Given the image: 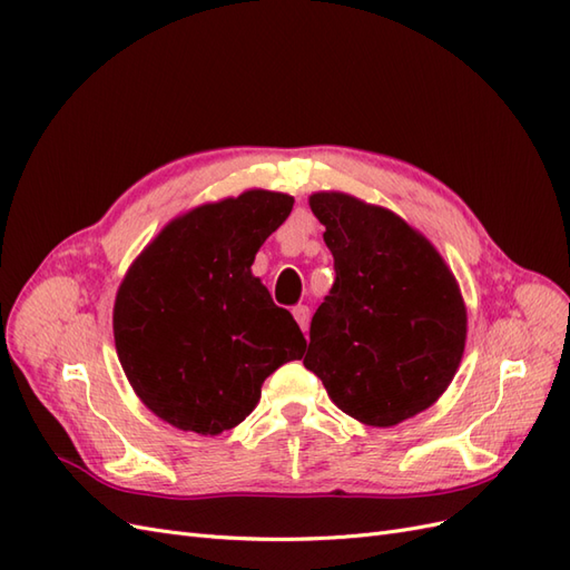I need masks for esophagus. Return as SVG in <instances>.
I'll return each instance as SVG.
<instances>
[{
    "mask_svg": "<svg viewBox=\"0 0 570 570\" xmlns=\"http://www.w3.org/2000/svg\"><path fill=\"white\" fill-rule=\"evenodd\" d=\"M292 316H295V321L299 323V327H302V331L306 333V327H308V316H312V312H308V306L297 304L295 308H292Z\"/></svg>",
    "mask_w": 570,
    "mask_h": 570,
    "instance_id": "34e87169",
    "label": "esophagus"
}]
</instances>
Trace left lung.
<instances>
[{
	"label": "left lung",
	"mask_w": 570,
	"mask_h": 570,
	"mask_svg": "<svg viewBox=\"0 0 570 570\" xmlns=\"http://www.w3.org/2000/svg\"><path fill=\"white\" fill-rule=\"evenodd\" d=\"M314 216L335 258L304 366L347 416L392 428L433 406L465 347V304L430 239L385 206L314 193Z\"/></svg>",
	"instance_id": "obj_1"
}]
</instances>
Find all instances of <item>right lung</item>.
<instances>
[{"instance_id": "right-lung-1", "label": "right lung", "mask_w": 570, "mask_h": 570, "mask_svg": "<svg viewBox=\"0 0 570 570\" xmlns=\"http://www.w3.org/2000/svg\"><path fill=\"white\" fill-rule=\"evenodd\" d=\"M295 197L247 189L166 223L130 264L114 304L120 366L142 404L185 433L220 435L262 400L306 340L252 273Z\"/></svg>"}]
</instances>
